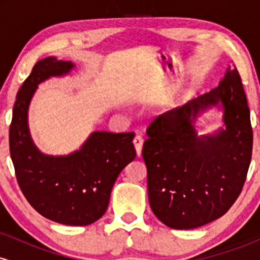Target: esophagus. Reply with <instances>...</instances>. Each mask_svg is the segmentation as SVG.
<instances>
[{
  "instance_id": "esophagus-1",
  "label": "esophagus",
  "mask_w": 260,
  "mask_h": 260,
  "mask_svg": "<svg viewBox=\"0 0 260 260\" xmlns=\"http://www.w3.org/2000/svg\"><path fill=\"white\" fill-rule=\"evenodd\" d=\"M143 143H144V140H143V137L142 136H136L133 139V144H134V148H136V151H137V155H140L142 153V148H143Z\"/></svg>"
}]
</instances>
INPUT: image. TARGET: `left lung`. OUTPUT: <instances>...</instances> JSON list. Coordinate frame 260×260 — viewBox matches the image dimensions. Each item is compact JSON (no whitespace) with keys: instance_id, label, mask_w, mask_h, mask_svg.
<instances>
[{"instance_id":"1","label":"left lung","mask_w":260,"mask_h":260,"mask_svg":"<svg viewBox=\"0 0 260 260\" xmlns=\"http://www.w3.org/2000/svg\"><path fill=\"white\" fill-rule=\"evenodd\" d=\"M221 105L226 128L198 137L196 116ZM142 155L155 216L166 226L190 230L221 217L234 205L252 159L249 107L237 68L219 86L180 109L159 116L147 129Z\"/></svg>"}]
</instances>
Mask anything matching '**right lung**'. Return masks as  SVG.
I'll use <instances>...</instances> for the list:
<instances>
[{
    "mask_svg": "<svg viewBox=\"0 0 260 260\" xmlns=\"http://www.w3.org/2000/svg\"><path fill=\"white\" fill-rule=\"evenodd\" d=\"M73 67L55 57L35 63L14 103L10 151L20 190L39 214L63 225L86 226L105 214L113 184L137 154L133 132H94L79 150L66 156L45 155L35 147L28 109L38 84Z\"/></svg>",
    "mask_w": 260,
    "mask_h": 260,
    "instance_id": "1",
    "label": "right lung"
}]
</instances>
